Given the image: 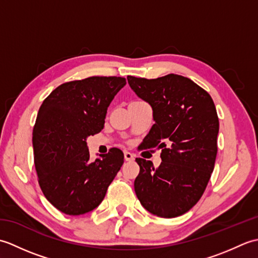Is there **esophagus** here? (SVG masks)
<instances>
[{"label":"esophagus","instance_id":"34e87169","mask_svg":"<svg viewBox=\"0 0 258 258\" xmlns=\"http://www.w3.org/2000/svg\"><path fill=\"white\" fill-rule=\"evenodd\" d=\"M124 158H125V161L132 162V161H134V155L130 152H124Z\"/></svg>","mask_w":258,"mask_h":258}]
</instances>
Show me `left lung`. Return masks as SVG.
<instances>
[{
    "label": "left lung",
    "instance_id": "8db88e82",
    "mask_svg": "<svg viewBox=\"0 0 258 258\" xmlns=\"http://www.w3.org/2000/svg\"><path fill=\"white\" fill-rule=\"evenodd\" d=\"M127 81L152 106L155 120L142 150H162L157 168L151 161L135 160L140 165L136 196L156 216L183 215L200 201L215 165L220 130L215 104L205 90L182 75L152 80L127 76Z\"/></svg>",
    "mask_w": 258,
    "mask_h": 258
}]
</instances>
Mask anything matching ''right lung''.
Instances as JSON below:
<instances>
[{
  "mask_svg": "<svg viewBox=\"0 0 258 258\" xmlns=\"http://www.w3.org/2000/svg\"><path fill=\"white\" fill-rule=\"evenodd\" d=\"M125 84L117 76L67 82L38 109L32 138L38 184L64 214L82 215L96 208L123 165V152L115 147L90 162L86 139L103 130L107 107Z\"/></svg>",
  "mask_w": 258,
  "mask_h": 258,
  "instance_id": "obj_1",
  "label": "right lung"
}]
</instances>
